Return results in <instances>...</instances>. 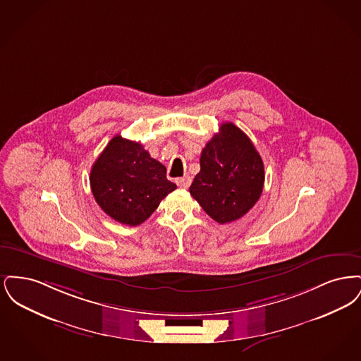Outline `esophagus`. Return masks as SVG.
<instances>
[{"mask_svg":"<svg viewBox=\"0 0 361 361\" xmlns=\"http://www.w3.org/2000/svg\"><path fill=\"white\" fill-rule=\"evenodd\" d=\"M176 183H177V185L181 187V188H189V185H190V183H192V178H190L189 176H184V177L177 178Z\"/></svg>","mask_w":361,"mask_h":361,"instance_id":"1","label":"esophagus"}]
</instances>
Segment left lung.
Masks as SVG:
<instances>
[{
  "label": "left lung",
  "mask_w": 361,
  "mask_h": 361,
  "mask_svg": "<svg viewBox=\"0 0 361 361\" xmlns=\"http://www.w3.org/2000/svg\"><path fill=\"white\" fill-rule=\"evenodd\" d=\"M264 180V164L252 140L235 124L224 123L203 149L189 192L214 221L230 224L257 203Z\"/></svg>",
  "instance_id": "left-lung-1"
}]
</instances>
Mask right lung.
Wrapping results in <instances>:
<instances>
[{
  "label": "right lung",
  "mask_w": 361,
  "mask_h": 361,
  "mask_svg": "<svg viewBox=\"0 0 361 361\" xmlns=\"http://www.w3.org/2000/svg\"><path fill=\"white\" fill-rule=\"evenodd\" d=\"M90 188L106 215L137 226L177 187L166 178V168L140 143L116 135L92 166Z\"/></svg>",
  "instance_id": "1"
}]
</instances>
